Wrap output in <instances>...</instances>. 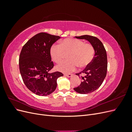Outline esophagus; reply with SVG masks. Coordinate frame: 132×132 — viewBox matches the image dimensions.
<instances>
[{"label": "esophagus", "mask_w": 132, "mask_h": 132, "mask_svg": "<svg viewBox=\"0 0 132 132\" xmlns=\"http://www.w3.org/2000/svg\"><path fill=\"white\" fill-rule=\"evenodd\" d=\"M64 76H65V77H67L70 78V77H72V74H64Z\"/></svg>", "instance_id": "34e87169"}]
</instances>
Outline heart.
<instances>
[{"label": "heart", "instance_id": "heart-1", "mask_svg": "<svg viewBox=\"0 0 132 132\" xmlns=\"http://www.w3.org/2000/svg\"><path fill=\"white\" fill-rule=\"evenodd\" d=\"M53 61L59 63L69 54V59L59 64L56 67L58 70L64 73H69L75 70L78 66L82 68L88 65L93 61L94 49L89 43L75 38H66L60 45L54 44L50 50Z\"/></svg>", "mask_w": 132, "mask_h": 132}]
</instances>
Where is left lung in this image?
<instances>
[{
    "label": "left lung",
    "instance_id": "obj_1",
    "mask_svg": "<svg viewBox=\"0 0 132 132\" xmlns=\"http://www.w3.org/2000/svg\"><path fill=\"white\" fill-rule=\"evenodd\" d=\"M76 38L88 41L93 47L95 55L93 61L84 70L76 74L81 75V82L79 86L74 88L78 93L86 94L93 93L101 85L106 76L107 58L106 51L102 43L97 37L90 35L75 36Z\"/></svg>",
    "mask_w": 132,
    "mask_h": 132
}]
</instances>
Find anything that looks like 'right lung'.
Masks as SVG:
<instances>
[{"instance_id":"1","label":"right lung","mask_w":132,"mask_h":132,"mask_svg":"<svg viewBox=\"0 0 132 132\" xmlns=\"http://www.w3.org/2000/svg\"><path fill=\"white\" fill-rule=\"evenodd\" d=\"M61 38L58 36L41 32L30 38L23 46L19 57V69L23 81L33 93L47 96L56 89L57 80L63 74L50 73L54 66L50 50Z\"/></svg>"}]
</instances>
